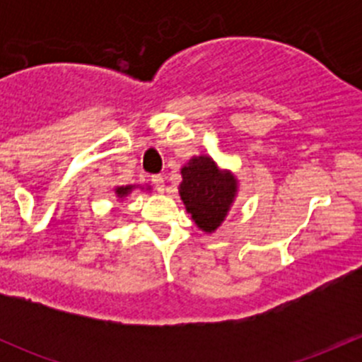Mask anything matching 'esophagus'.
<instances>
[{
    "label": "esophagus",
    "mask_w": 362,
    "mask_h": 362,
    "mask_svg": "<svg viewBox=\"0 0 362 362\" xmlns=\"http://www.w3.org/2000/svg\"><path fill=\"white\" fill-rule=\"evenodd\" d=\"M151 182H152V185L156 187V191H159V192L164 191V178L160 177V175H152Z\"/></svg>",
    "instance_id": "obj_1"
}]
</instances>
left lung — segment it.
I'll return each instance as SVG.
<instances>
[{
	"mask_svg": "<svg viewBox=\"0 0 362 362\" xmlns=\"http://www.w3.org/2000/svg\"><path fill=\"white\" fill-rule=\"evenodd\" d=\"M180 196L192 221L203 231L211 233L221 226L231 206L236 182L229 173H221L210 158H194L182 168Z\"/></svg>",
	"mask_w": 362,
	"mask_h": 362,
	"instance_id": "1",
	"label": "left lung"
}]
</instances>
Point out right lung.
Here are the masks:
<instances>
[{"mask_svg": "<svg viewBox=\"0 0 362 362\" xmlns=\"http://www.w3.org/2000/svg\"><path fill=\"white\" fill-rule=\"evenodd\" d=\"M127 191H129V187H117V194H119L120 198H122V196H126Z\"/></svg>", "mask_w": 362, "mask_h": 362, "instance_id": "add662e5", "label": "right lung"}]
</instances>
